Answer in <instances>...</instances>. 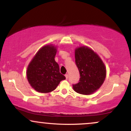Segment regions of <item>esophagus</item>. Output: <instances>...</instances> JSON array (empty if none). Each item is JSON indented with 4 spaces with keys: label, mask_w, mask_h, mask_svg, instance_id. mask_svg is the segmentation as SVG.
Masks as SVG:
<instances>
[{
    "label": "esophagus",
    "mask_w": 131,
    "mask_h": 131,
    "mask_svg": "<svg viewBox=\"0 0 131 131\" xmlns=\"http://www.w3.org/2000/svg\"><path fill=\"white\" fill-rule=\"evenodd\" d=\"M65 77H66V79H68V74H65Z\"/></svg>",
    "instance_id": "1"
}]
</instances>
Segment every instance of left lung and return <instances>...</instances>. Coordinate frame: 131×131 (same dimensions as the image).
<instances>
[{"label":"left lung","instance_id":"obj_1","mask_svg":"<svg viewBox=\"0 0 131 131\" xmlns=\"http://www.w3.org/2000/svg\"><path fill=\"white\" fill-rule=\"evenodd\" d=\"M75 62L80 78L73 84V89L79 94L89 95L100 88L106 77L105 64L92 49L81 47L75 50Z\"/></svg>","mask_w":131,"mask_h":131}]
</instances>
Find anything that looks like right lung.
Listing matches in <instances>:
<instances>
[{"label":"right lung","instance_id":"obj_1","mask_svg":"<svg viewBox=\"0 0 131 131\" xmlns=\"http://www.w3.org/2000/svg\"><path fill=\"white\" fill-rule=\"evenodd\" d=\"M56 47L46 46L40 49L27 69V78L36 91L48 93L54 91L61 81L66 79L60 73L58 64L55 61Z\"/></svg>","mask_w":131,"mask_h":131}]
</instances>
